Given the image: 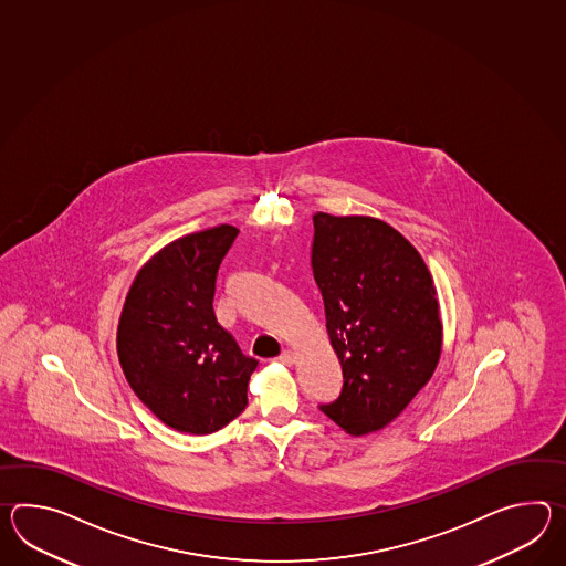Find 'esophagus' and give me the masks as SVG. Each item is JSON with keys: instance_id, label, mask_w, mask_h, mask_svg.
I'll return each mask as SVG.
<instances>
[{"instance_id": "1", "label": "esophagus", "mask_w": 566, "mask_h": 566, "mask_svg": "<svg viewBox=\"0 0 566 566\" xmlns=\"http://www.w3.org/2000/svg\"><path fill=\"white\" fill-rule=\"evenodd\" d=\"M277 364L292 365L294 364V352H290V349H284V352L280 353L276 357Z\"/></svg>"}]
</instances>
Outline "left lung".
I'll return each mask as SVG.
<instances>
[{
    "label": "left lung",
    "mask_w": 566,
    "mask_h": 566,
    "mask_svg": "<svg viewBox=\"0 0 566 566\" xmlns=\"http://www.w3.org/2000/svg\"><path fill=\"white\" fill-rule=\"evenodd\" d=\"M311 265L339 357V398L321 412L349 434L390 424L439 364L442 325L424 260L374 217H313Z\"/></svg>",
    "instance_id": "obj_1"
}]
</instances>
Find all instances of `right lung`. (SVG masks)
I'll use <instances>...</instances> for the list:
<instances>
[{
	"label": "right lung",
	"instance_id": "right-lung-1",
	"mask_svg": "<svg viewBox=\"0 0 566 566\" xmlns=\"http://www.w3.org/2000/svg\"><path fill=\"white\" fill-rule=\"evenodd\" d=\"M238 229L219 226L166 245L139 270L117 328L132 390L180 432L211 434L248 406L258 359L243 355L213 311L217 274Z\"/></svg>",
	"mask_w": 566,
	"mask_h": 566
}]
</instances>
